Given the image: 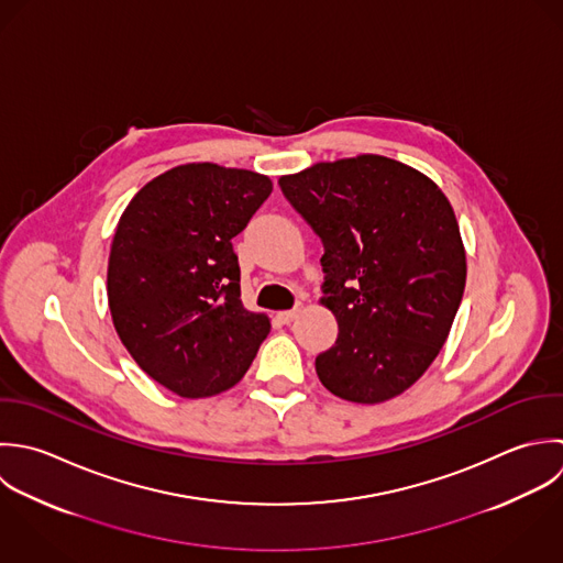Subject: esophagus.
Masks as SVG:
<instances>
[{"label": "esophagus", "mask_w": 563, "mask_h": 563, "mask_svg": "<svg viewBox=\"0 0 563 563\" xmlns=\"http://www.w3.org/2000/svg\"><path fill=\"white\" fill-rule=\"evenodd\" d=\"M301 310H303V306H301V303H297L292 310H284V312H277V319H279L282 323H286V325H288V323H292V321L299 317V312H301Z\"/></svg>", "instance_id": "esophagus-1"}]
</instances>
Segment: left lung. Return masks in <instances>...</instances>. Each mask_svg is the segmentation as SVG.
<instances>
[{
  "label": "left lung",
  "mask_w": 563,
  "mask_h": 563,
  "mask_svg": "<svg viewBox=\"0 0 563 563\" xmlns=\"http://www.w3.org/2000/svg\"><path fill=\"white\" fill-rule=\"evenodd\" d=\"M323 240L321 303L339 323L317 375L341 399L379 404L410 388L448 341L467 262L448 196L382 155L321 162L279 177Z\"/></svg>",
  "instance_id": "left-lung-1"
}]
</instances>
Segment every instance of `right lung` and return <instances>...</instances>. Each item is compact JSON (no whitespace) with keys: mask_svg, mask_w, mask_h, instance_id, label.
<instances>
[{"mask_svg":"<svg viewBox=\"0 0 563 563\" xmlns=\"http://www.w3.org/2000/svg\"><path fill=\"white\" fill-rule=\"evenodd\" d=\"M271 191L266 175L186 164L148 181L120 216L107 268L115 332L181 397L238 384L271 332L266 314L242 306L231 246Z\"/></svg>","mask_w":563,"mask_h":563,"instance_id":"right-lung-1","label":"right lung"}]
</instances>
